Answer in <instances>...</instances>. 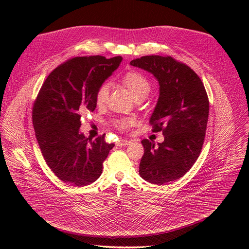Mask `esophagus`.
I'll return each mask as SVG.
<instances>
[{
    "instance_id": "34e87169",
    "label": "esophagus",
    "mask_w": 249,
    "mask_h": 249,
    "mask_svg": "<svg viewBox=\"0 0 249 249\" xmlns=\"http://www.w3.org/2000/svg\"><path fill=\"white\" fill-rule=\"evenodd\" d=\"M130 143H131V141L130 140H127V139H119L118 140L117 142H116V145L117 146H126V145H128V144H130Z\"/></svg>"
}]
</instances>
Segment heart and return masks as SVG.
Returning a JSON list of instances; mask_svg holds the SVG:
<instances>
[{
  "label": "heart",
  "instance_id": "heart-1",
  "mask_svg": "<svg viewBox=\"0 0 249 249\" xmlns=\"http://www.w3.org/2000/svg\"><path fill=\"white\" fill-rule=\"evenodd\" d=\"M122 85L129 90L130 95L133 97L134 100L144 99L151 89V86L147 77L143 75L141 72L136 71H127L121 77ZM109 85L102 84L96 93V103L98 106L102 107L106 104L109 96ZM132 124V120L129 118H119V119L113 120V125L119 130H127Z\"/></svg>",
  "mask_w": 249,
  "mask_h": 249
}]
</instances>
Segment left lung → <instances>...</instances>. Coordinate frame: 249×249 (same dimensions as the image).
I'll return each instance as SVG.
<instances>
[{"mask_svg":"<svg viewBox=\"0 0 249 249\" xmlns=\"http://www.w3.org/2000/svg\"><path fill=\"white\" fill-rule=\"evenodd\" d=\"M130 64L151 72L160 84V98L150 117L153 131L164 141L148 139L139 174L145 180L163 185L184 177L201 153L209 117V99L199 75L172 56L146 55Z\"/></svg>","mask_w":249,"mask_h":249,"instance_id":"left-lung-1","label":"left lung"}]
</instances>
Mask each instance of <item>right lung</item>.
<instances>
[{
  "mask_svg": "<svg viewBox=\"0 0 249 249\" xmlns=\"http://www.w3.org/2000/svg\"><path fill=\"white\" fill-rule=\"evenodd\" d=\"M121 56H78L47 76L32 109L39 147L53 174L62 181L82 187L102 174L103 162L114 143L105 135L94 141L80 132L83 115L96 107L98 88L119 67Z\"/></svg>",
  "mask_w": 249,
  "mask_h": 249,
  "instance_id": "right-lung-1",
  "label": "right lung"
}]
</instances>
